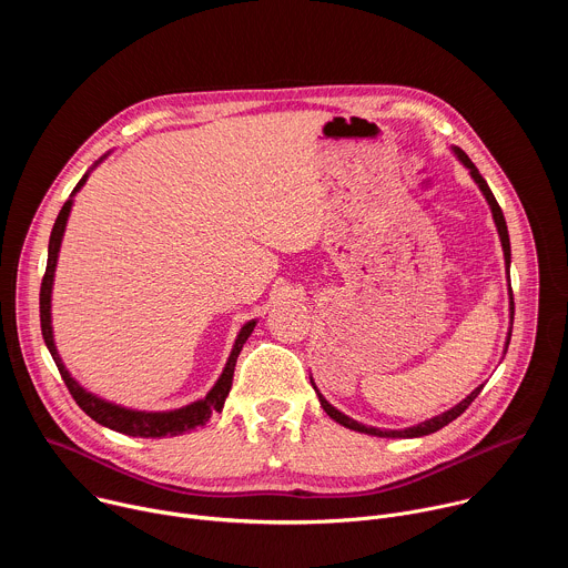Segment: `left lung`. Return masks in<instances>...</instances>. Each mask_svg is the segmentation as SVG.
Segmentation results:
<instances>
[{
	"mask_svg": "<svg viewBox=\"0 0 568 568\" xmlns=\"http://www.w3.org/2000/svg\"><path fill=\"white\" fill-rule=\"evenodd\" d=\"M452 152L456 154V159L460 161V164L469 171V178L474 180V184L478 186V191L483 193V197H485V202L490 204V211H493V220H495V224H497V231H499V240H501V250H504V261H506V272H508V281H510V235H508V226H506V217H504V211H501V206H499V202L495 200V195H493V191H490V186H488V182H485L483 178H480V173H478V169L471 164V159L460 150V148H452ZM510 290V331H508V337H506V346H504V355H506V351H508V344H510V335H513V314H515V303H513V287H508ZM310 382H312V388L316 390V395H318V402H321V407H323V412H326L335 423H339L342 427H346V429H353V432H359V434H368V436H377V438H420V436H429V434H434V432H438V429H443L445 425H449L452 420H456L469 404L474 402V397L480 393V388H483V384L480 386H476L465 399H460L456 407H452V409H447V412H443V414H438V416H434V418H429V420H425V423H418V425H414V427H407V429H377V427H368V425H362V423H357V420H353V418H348L346 414H342L339 409H335L333 404L323 397L321 393H318V388H316V384H314V379L310 377Z\"/></svg>",
	"mask_w": 568,
	"mask_h": 568,
	"instance_id": "left-lung-1",
	"label": "left lung"
}]
</instances>
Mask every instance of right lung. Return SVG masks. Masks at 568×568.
I'll return each mask as SVG.
<instances>
[{"mask_svg": "<svg viewBox=\"0 0 568 568\" xmlns=\"http://www.w3.org/2000/svg\"><path fill=\"white\" fill-rule=\"evenodd\" d=\"M110 154V152H108ZM103 154L97 164L83 175V180H80L75 184V189L71 191L69 200L62 204L58 217H55V224L51 229V237H49V256H47V272H44V278H42V287H40V326H42V337H44V344L69 388V393L73 395L75 404L80 409H83L92 420H97L99 425L108 427V429H114L119 434H125V436H139V438H164V436H180L184 432H191V429H197V427H204L209 423V418L215 414V412H222L224 407V399L231 390V382H233V371H235V362H237V355L242 351V346H245V342L250 339V335L254 333L256 328V318L247 321L245 326L240 328L237 337H235V344L231 348V355L226 359V366L222 371V375L217 377V382L213 384V388L202 397V399H195L191 404H186V407H180V409H173V412H139V409H128V407H121V404H114V402H108L99 395H94L92 390H88L85 386H80V382L75 377H71V373L67 371V366L62 364V357L58 355V348H55V342H53V326H51V292H53V276H55V265H58V254H60V245H62V235H64V229H67V220H69V213H71V206H73V195L85 186L90 173L101 164V161L108 156Z\"/></svg>", "mask_w": 568, "mask_h": 568, "instance_id": "right-lung-1", "label": "right lung"}]
</instances>
